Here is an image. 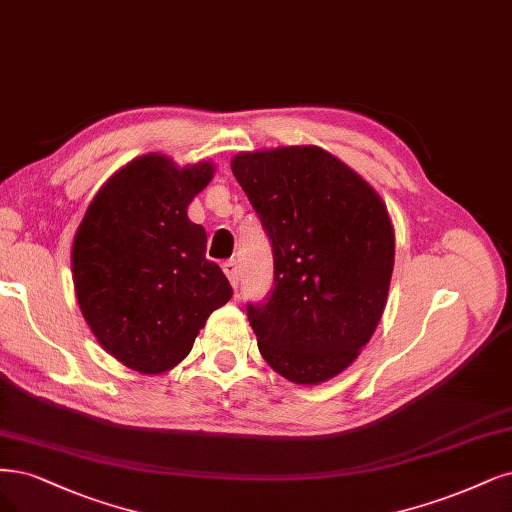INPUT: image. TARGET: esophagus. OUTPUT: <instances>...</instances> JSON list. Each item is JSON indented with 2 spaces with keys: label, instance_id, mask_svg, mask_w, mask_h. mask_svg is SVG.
<instances>
[{
  "label": "esophagus",
  "instance_id": "1",
  "mask_svg": "<svg viewBox=\"0 0 512 512\" xmlns=\"http://www.w3.org/2000/svg\"><path fill=\"white\" fill-rule=\"evenodd\" d=\"M222 271L226 273V277L233 284V288H237L239 286V264H237V260H226L222 264Z\"/></svg>",
  "mask_w": 512,
  "mask_h": 512
}]
</instances>
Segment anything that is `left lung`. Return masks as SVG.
I'll return each instance as SVG.
<instances>
[{"label":"left lung","instance_id":"8db88e82","mask_svg":"<svg viewBox=\"0 0 512 512\" xmlns=\"http://www.w3.org/2000/svg\"><path fill=\"white\" fill-rule=\"evenodd\" d=\"M231 169L273 245V290L248 305L262 358L298 385L337 377L387 303L396 239L385 203L317 146L239 152Z\"/></svg>","mask_w":512,"mask_h":512}]
</instances>
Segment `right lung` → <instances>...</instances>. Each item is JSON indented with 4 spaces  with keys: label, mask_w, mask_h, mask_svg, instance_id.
Segmentation results:
<instances>
[{
    "label": "right lung",
    "mask_w": 512,
    "mask_h": 512,
    "mask_svg": "<svg viewBox=\"0 0 512 512\" xmlns=\"http://www.w3.org/2000/svg\"><path fill=\"white\" fill-rule=\"evenodd\" d=\"M209 161L178 167L133 158L88 205L72 245L80 311L99 345L144 375L178 366L233 288L205 258L207 233L188 205L214 178Z\"/></svg>",
    "instance_id": "add662e5"
}]
</instances>
